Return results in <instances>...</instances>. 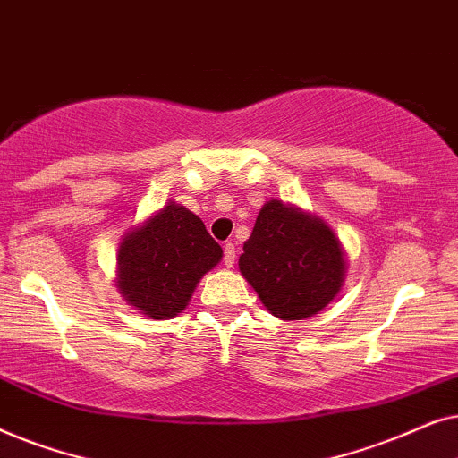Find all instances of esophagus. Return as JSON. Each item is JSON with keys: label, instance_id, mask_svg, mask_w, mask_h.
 <instances>
[{"label": "esophagus", "instance_id": "esophagus-1", "mask_svg": "<svg viewBox=\"0 0 458 458\" xmlns=\"http://www.w3.org/2000/svg\"><path fill=\"white\" fill-rule=\"evenodd\" d=\"M223 254H225V265H227V268H231L235 265V246L233 243H225L223 246Z\"/></svg>", "mask_w": 458, "mask_h": 458}]
</instances>
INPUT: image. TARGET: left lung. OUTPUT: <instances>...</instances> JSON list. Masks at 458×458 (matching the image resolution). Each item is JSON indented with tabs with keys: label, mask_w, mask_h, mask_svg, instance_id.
Returning <instances> with one entry per match:
<instances>
[{
	"label": "left lung",
	"mask_w": 458,
	"mask_h": 458,
	"mask_svg": "<svg viewBox=\"0 0 458 458\" xmlns=\"http://www.w3.org/2000/svg\"><path fill=\"white\" fill-rule=\"evenodd\" d=\"M346 252L323 218L268 199L243 243L240 273L281 321H304L334 302L346 279Z\"/></svg>",
	"instance_id": "1"
}]
</instances>
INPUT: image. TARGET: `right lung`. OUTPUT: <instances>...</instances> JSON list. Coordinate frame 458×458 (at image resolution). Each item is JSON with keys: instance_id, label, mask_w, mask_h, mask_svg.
<instances>
[{"instance_id": "add662e5", "label": "right lung", "mask_w": 458, "mask_h": 458, "mask_svg": "<svg viewBox=\"0 0 458 458\" xmlns=\"http://www.w3.org/2000/svg\"><path fill=\"white\" fill-rule=\"evenodd\" d=\"M221 260L223 248L202 218L168 199L123 235L114 284L141 315L166 321L187 309L199 279Z\"/></svg>"}]
</instances>
